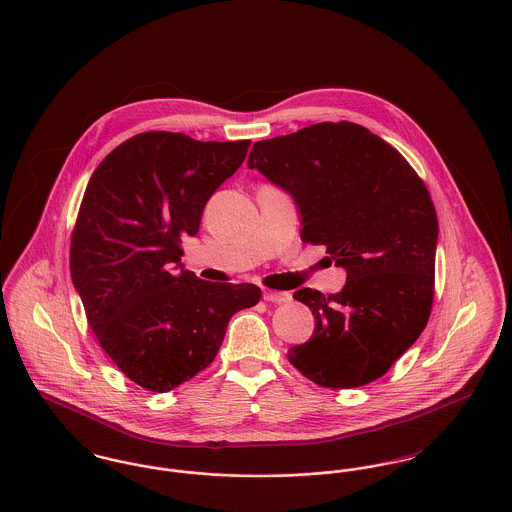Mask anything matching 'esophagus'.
<instances>
[{
	"label": "esophagus",
	"instance_id": "esophagus-1",
	"mask_svg": "<svg viewBox=\"0 0 512 512\" xmlns=\"http://www.w3.org/2000/svg\"><path fill=\"white\" fill-rule=\"evenodd\" d=\"M264 299L272 301V303H286L292 299V295L288 292H274V290H266L264 292Z\"/></svg>",
	"mask_w": 512,
	"mask_h": 512
}]
</instances>
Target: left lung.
Listing matches in <instances>:
<instances>
[{"instance_id": "obj_1", "label": "left lung", "mask_w": 512, "mask_h": 512, "mask_svg": "<svg viewBox=\"0 0 512 512\" xmlns=\"http://www.w3.org/2000/svg\"><path fill=\"white\" fill-rule=\"evenodd\" d=\"M248 167L290 191L301 240L325 246L327 260L347 270L339 293H293L315 331L288 351L290 363L325 388L380 378L432 313L438 215L426 183L400 151L353 122L256 142Z\"/></svg>"}]
</instances>
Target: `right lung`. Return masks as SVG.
<instances>
[{
  "instance_id": "add662e5",
  "label": "right lung",
  "mask_w": 512,
  "mask_h": 512,
  "mask_svg": "<svg viewBox=\"0 0 512 512\" xmlns=\"http://www.w3.org/2000/svg\"><path fill=\"white\" fill-rule=\"evenodd\" d=\"M248 147L144 132L112 149L86 185L71 236L74 288L104 353L146 390L169 392L205 370L230 317L262 297L254 284L171 268Z\"/></svg>"
}]
</instances>
